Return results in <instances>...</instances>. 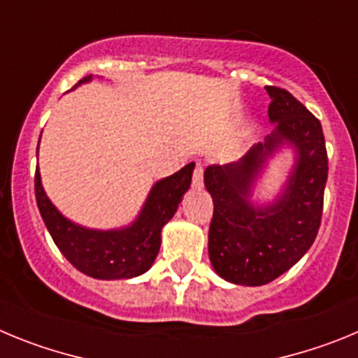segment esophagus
Listing matches in <instances>:
<instances>
[{
  "mask_svg": "<svg viewBox=\"0 0 358 358\" xmlns=\"http://www.w3.org/2000/svg\"><path fill=\"white\" fill-rule=\"evenodd\" d=\"M202 181H204V164L197 163V164H195L194 181H192V185H194L195 189H201L202 188Z\"/></svg>",
  "mask_w": 358,
  "mask_h": 358,
  "instance_id": "esophagus-1",
  "label": "esophagus"
}]
</instances>
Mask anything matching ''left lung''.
Masks as SVG:
<instances>
[{"label":"left lung","mask_w":358,"mask_h":358,"mask_svg":"<svg viewBox=\"0 0 358 358\" xmlns=\"http://www.w3.org/2000/svg\"><path fill=\"white\" fill-rule=\"evenodd\" d=\"M274 131L240 161L211 164L204 186L213 199L208 255L215 273L229 283L260 287L301 260L321 226L328 156L321 122L285 90L268 85ZM293 148L294 164L282 192L255 205L252 192L268 159Z\"/></svg>","instance_id":"8db88e82"}]
</instances>
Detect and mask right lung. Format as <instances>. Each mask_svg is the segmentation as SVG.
<instances>
[{
	"label": "right lung",
	"mask_w": 358,
	"mask_h": 358,
	"mask_svg": "<svg viewBox=\"0 0 358 358\" xmlns=\"http://www.w3.org/2000/svg\"><path fill=\"white\" fill-rule=\"evenodd\" d=\"M91 78V75L82 78L78 85ZM194 169L195 163H188L173 176L159 179L148 192L134 222L118 229H91L66 218L44 192L39 166L36 170L37 208L53 242L73 267L96 280H129L147 273L156 260L161 229L176 215L182 195L188 192Z\"/></svg>",
	"instance_id": "obj_1"
}]
</instances>
